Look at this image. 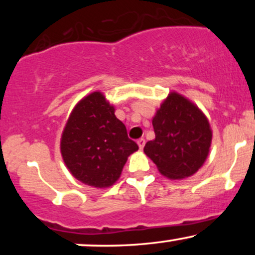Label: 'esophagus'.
<instances>
[{
    "label": "esophagus",
    "instance_id": "obj_1",
    "mask_svg": "<svg viewBox=\"0 0 255 255\" xmlns=\"http://www.w3.org/2000/svg\"><path fill=\"white\" fill-rule=\"evenodd\" d=\"M136 142H137V145H139L140 150H141V148H144V146H145V139H144V137L139 139Z\"/></svg>",
    "mask_w": 255,
    "mask_h": 255
}]
</instances>
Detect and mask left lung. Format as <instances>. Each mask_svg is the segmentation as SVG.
<instances>
[{"mask_svg": "<svg viewBox=\"0 0 255 255\" xmlns=\"http://www.w3.org/2000/svg\"><path fill=\"white\" fill-rule=\"evenodd\" d=\"M156 137L144 152L165 177L192 176L206 160L212 140L209 120L195 104L170 92L152 120Z\"/></svg>", "mask_w": 255, "mask_h": 255, "instance_id": "8db88e82", "label": "left lung"}]
</instances>
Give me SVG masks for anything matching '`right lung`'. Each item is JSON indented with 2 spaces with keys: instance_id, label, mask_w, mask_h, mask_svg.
Here are the masks:
<instances>
[{
  "instance_id": "obj_1",
  "label": "right lung",
  "mask_w": 255,
  "mask_h": 255,
  "mask_svg": "<svg viewBox=\"0 0 255 255\" xmlns=\"http://www.w3.org/2000/svg\"><path fill=\"white\" fill-rule=\"evenodd\" d=\"M137 148L115 108L98 91L75 105L61 137V153L71 174L96 188L113 186Z\"/></svg>"
}]
</instances>
